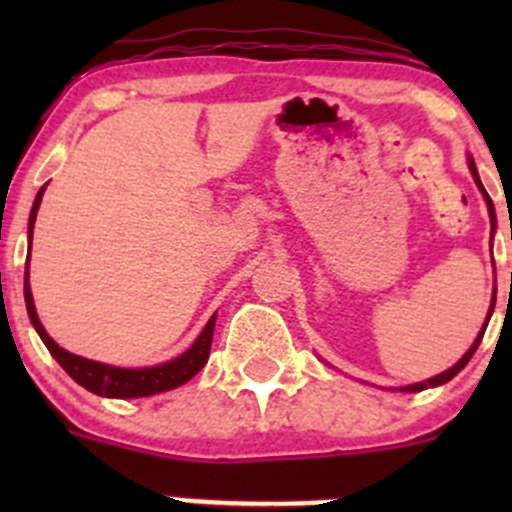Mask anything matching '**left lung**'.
Wrapping results in <instances>:
<instances>
[{
	"label": "left lung",
	"mask_w": 512,
	"mask_h": 512,
	"mask_svg": "<svg viewBox=\"0 0 512 512\" xmlns=\"http://www.w3.org/2000/svg\"><path fill=\"white\" fill-rule=\"evenodd\" d=\"M468 168H471V175H473V180H476V185H478V190L480 193H483V198H485V205H488V215H490V223H493L495 220V208H493V200H490V195L485 193V188H483V183H480V178H478V170H476V163H473V158H468ZM493 242V240H490ZM493 307H495V292H493V302H490V309H488V317H485V324H483V329H480L478 332V337H476V342L471 344V349H468L466 354L461 356V359L456 361V364L451 366V369H446V371H441V374H436V376H431V379H426V381H418V384H409V386H404V389H399V391H423V389H433V386H441V384H446V381H451L453 376L458 374V371L463 369V366L468 364V361H471V356L476 354V349H478V344H480V339H483V334H485V327H488V322H490V314H493Z\"/></svg>",
	"instance_id": "1"
}]
</instances>
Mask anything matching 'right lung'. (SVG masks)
Masks as SVG:
<instances>
[{"mask_svg": "<svg viewBox=\"0 0 512 512\" xmlns=\"http://www.w3.org/2000/svg\"><path fill=\"white\" fill-rule=\"evenodd\" d=\"M46 185H41L39 193H36L32 213H29V255H32V235H34V223H36V210H39L41 198H44ZM24 302H27L29 319H32L36 334L41 337V342L46 344L51 356L61 364V369L81 384L84 389H89L91 394L106 396V399H141V396H153L160 391H170L183 386L185 381L193 379L205 364H208L210 356V344H213V332H215V317L208 319V324L203 327V332L198 334L190 349H185L183 354L175 356V359L165 361V364L156 366H143V369H123V366H111L101 364V361L84 359V356H76L66 352L64 347L54 342V339L46 334L44 324L39 322V314H36L34 297H32V285H29V257L27 267H24Z\"/></svg>", "mask_w": 512, "mask_h": 512, "instance_id": "right-lung-1", "label": "right lung"}]
</instances>
